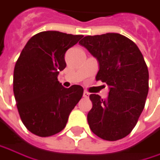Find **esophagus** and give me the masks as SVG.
<instances>
[{"label": "esophagus", "instance_id": "34e87169", "mask_svg": "<svg viewBox=\"0 0 160 160\" xmlns=\"http://www.w3.org/2000/svg\"><path fill=\"white\" fill-rule=\"evenodd\" d=\"M90 96V93L88 92H86V91H84V92H83V97H89Z\"/></svg>", "mask_w": 160, "mask_h": 160}]
</instances>
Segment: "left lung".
Returning a JSON list of instances; mask_svg holds the SVG:
<instances>
[{"mask_svg": "<svg viewBox=\"0 0 160 160\" xmlns=\"http://www.w3.org/2000/svg\"><path fill=\"white\" fill-rule=\"evenodd\" d=\"M80 44L99 61L96 80L105 82L110 89L106 100L90 95V128L104 140L125 138L138 123L148 93V69L144 57L132 40L116 33L87 36Z\"/></svg>", "mask_w": 160, "mask_h": 160, "instance_id": "1", "label": "left lung"}]
</instances>
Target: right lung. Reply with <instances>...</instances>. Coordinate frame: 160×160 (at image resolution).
I'll return each mask as SVG.
<instances>
[{
	"instance_id": "obj_1",
	"label": "right lung",
	"mask_w": 160,
	"mask_h": 160,
	"mask_svg": "<svg viewBox=\"0 0 160 160\" xmlns=\"http://www.w3.org/2000/svg\"><path fill=\"white\" fill-rule=\"evenodd\" d=\"M83 36L45 31L32 37L13 70V93L24 126L41 138L65 128L69 113L79 102L83 88H64L58 80L66 68L65 53Z\"/></svg>"
}]
</instances>
